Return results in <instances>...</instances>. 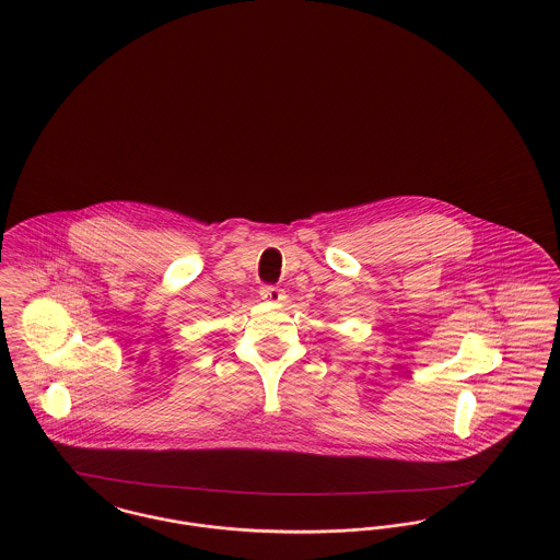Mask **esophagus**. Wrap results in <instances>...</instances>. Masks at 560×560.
<instances>
[{"label":"esophagus","mask_w":560,"mask_h":560,"mask_svg":"<svg viewBox=\"0 0 560 560\" xmlns=\"http://www.w3.org/2000/svg\"><path fill=\"white\" fill-rule=\"evenodd\" d=\"M260 298L268 300V302H281L285 294H283V290H279L275 285H264V288H260Z\"/></svg>","instance_id":"1"}]
</instances>
